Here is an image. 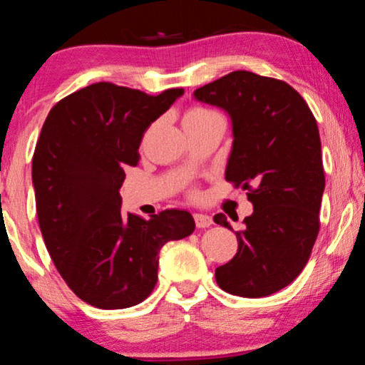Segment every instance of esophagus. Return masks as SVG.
I'll use <instances>...</instances> for the list:
<instances>
[{
    "label": "esophagus",
    "mask_w": 365,
    "mask_h": 365,
    "mask_svg": "<svg viewBox=\"0 0 365 365\" xmlns=\"http://www.w3.org/2000/svg\"><path fill=\"white\" fill-rule=\"evenodd\" d=\"M194 222L199 229H206L212 224V219L207 214H194Z\"/></svg>",
    "instance_id": "34e87169"
}]
</instances>
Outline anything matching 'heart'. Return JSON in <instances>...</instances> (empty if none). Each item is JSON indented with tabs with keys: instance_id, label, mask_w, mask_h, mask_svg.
<instances>
[{
	"instance_id": "1",
	"label": "heart",
	"mask_w": 365,
	"mask_h": 365,
	"mask_svg": "<svg viewBox=\"0 0 365 365\" xmlns=\"http://www.w3.org/2000/svg\"><path fill=\"white\" fill-rule=\"evenodd\" d=\"M216 113L209 111L206 108H191L189 111L186 113V116H184V123L187 121H197V119H204V118H209V116H214Z\"/></svg>"
}]
</instances>
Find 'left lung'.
I'll return each instance as SVG.
<instances>
[{
  "instance_id": "1",
  "label": "left lung",
  "mask_w": 365,
  "mask_h": 365,
  "mask_svg": "<svg viewBox=\"0 0 365 365\" xmlns=\"http://www.w3.org/2000/svg\"><path fill=\"white\" fill-rule=\"evenodd\" d=\"M194 96L231 116L226 181L246 189L254 206L236 231L237 254L216 269V281L234 296H271L302 272L321 229L326 176L316 118L286 81L251 71L229 73ZM214 222L231 229L222 212Z\"/></svg>"
}]
</instances>
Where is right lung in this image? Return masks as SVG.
Segmentation results:
<instances>
[{
	"label": "right lung",
	"instance_id": "right-lung-1",
	"mask_svg": "<svg viewBox=\"0 0 365 365\" xmlns=\"http://www.w3.org/2000/svg\"><path fill=\"white\" fill-rule=\"evenodd\" d=\"M182 93L94 83L54 104L43 124L33 154L39 229L64 282L94 307L143 302L158 282L161 247L196 227L178 209L149 221L124 212L119 194L146 129Z\"/></svg>",
	"mask_w": 365,
	"mask_h": 365
}]
</instances>
